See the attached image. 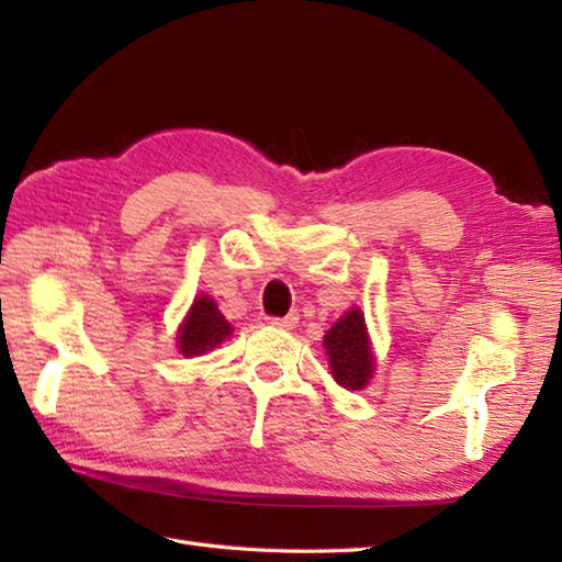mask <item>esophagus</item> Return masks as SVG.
<instances>
[{"mask_svg":"<svg viewBox=\"0 0 562 562\" xmlns=\"http://www.w3.org/2000/svg\"><path fill=\"white\" fill-rule=\"evenodd\" d=\"M296 321H300V314H288V316H274L270 318V324L274 328H282V330H292L296 326Z\"/></svg>","mask_w":562,"mask_h":562,"instance_id":"1","label":"esophagus"}]
</instances>
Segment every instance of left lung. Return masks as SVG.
<instances>
[{"label":"left lung","instance_id":"left-lung-1","mask_svg":"<svg viewBox=\"0 0 562 562\" xmlns=\"http://www.w3.org/2000/svg\"><path fill=\"white\" fill-rule=\"evenodd\" d=\"M326 352L330 357L333 376L340 386L348 391H360L374 372L372 350H369L364 316L360 308L345 314L336 326H333L326 338Z\"/></svg>","mask_w":562,"mask_h":562}]
</instances>
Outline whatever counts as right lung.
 <instances>
[{"mask_svg":"<svg viewBox=\"0 0 562 562\" xmlns=\"http://www.w3.org/2000/svg\"><path fill=\"white\" fill-rule=\"evenodd\" d=\"M226 336H232V326L220 314L217 304L210 296H200L178 330V348L186 357H198L217 348Z\"/></svg>","mask_w":562,"mask_h":562,"instance_id":"1","label":"right lung"}]
</instances>
